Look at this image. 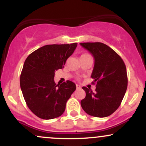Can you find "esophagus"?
I'll list each match as a JSON object with an SVG mask.
<instances>
[{"label": "esophagus", "instance_id": "1", "mask_svg": "<svg viewBox=\"0 0 146 146\" xmlns=\"http://www.w3.org/2000/svg\"><path fill=\"white\" fill-rule=\"evenodd\" d=\"M76 88H77V90H79V89H80V88H81V87L79 86V85L76 84Z\"/></svg>", "mask_w": 146, "mask_h": 146}]
</instances>
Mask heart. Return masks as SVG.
I'll return each instance as SVG.
<instances>
[{"mask_svg": "<svg viewBox=\"0 0 146 146\" xmlns=\"http://www.w3.org/2000/svg\"><path fill=\"white\" fill-rule=\"evenodd\" d=\"M84 55H87V54H82V56H84Z\"/></svg>", "mask_w": 146, "mask_h": 146, "instance_id": "b5f03b06", "label": "heart"}]
</instances>
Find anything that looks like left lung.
<instances>
[{"label":"left lung","mask_w":146,"mask_h":146,"mask_svg":"<svg viewBox=\"0 0 146 146\" xmlns=\"http://www.w3.org/2000/svg\"><path fill=\"white\" fill-rule=\"evenodd\" d=\"M81 46L93 55L95 65L91 78L95 92L83 86L86 97L81 101L83 110L96 117L112 115L121 104L128 86L124 62L118 54L102 42H83Z\"/></svg>","instance_id":"1"}]
</instances>
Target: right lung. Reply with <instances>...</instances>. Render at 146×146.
I'll return each mask as SVG.
<instances>
[{"mask_svg": "<svg viewBox=\"0 0 146 146\" xmlns=\"http://www.w3.org/2000/svg\"><path fill=\"white\" fill-rule=\"evenodd\" d=\"M77 45L78 43L45 45L25 60L20 84L27 105L37 117L51 119L64 112L66 102L76 86L69 80L56 85L55 72L64 68Z\"/></svg>", "mask_w": 146, "mask_h": 146, "instance_id": "1", "label": "right lung"}]
</instances>
